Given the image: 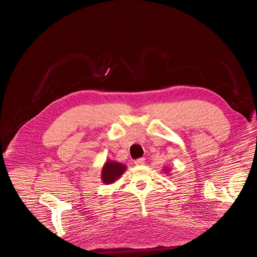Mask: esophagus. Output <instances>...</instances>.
Masks as SVG:
<instances>
[{"instance_id": "obj_1", "label": "esophagus", "mask_w": 257, "mask_h": 257, "mask_svg": "<svg viewBox=\"0 0 257 257\" xmlns=\"http://www.w3.org/2000/svg\"><path fill=\"white\" fill-rule=\"evenodd\" d=\"M144 163H145V159H144V158L137 159V160L134 162V164H135L136 166H141V165H143Z\"/></svg>"}]
</instances>
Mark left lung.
Masks as SVG:
<instances>
[{"label":"left lung","mask_w":257,"mask_h":257,"mask_svg":"<svg viewBox=\"0 0 257 257\" xmlns=\"http://www.w3.org/2000/svg\"><path fill=\"white\" fill-rule=\"evenodd\" d=\"M165 170H166V169H165ZM168 171H169V169H168V170H167V172H168Z\"/></svg>","instance_id":"left-lung-1"}]
</instances>
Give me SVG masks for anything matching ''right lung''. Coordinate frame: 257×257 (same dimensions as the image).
Returning a JSON list of instances; mask_svg holds the SVG:
<instances>
[{"label":"right lung","mask_w":257,"mask_h":257,"mask_svg":"<svg viewBox=\"0 0 257 257\" xmlns=\"http://www.w3.org/2000/svg\"><path fill=\"white\" fill-rule=\"evenodd\" d=\"M127 167L115 161H106L101 169V180L104 184H112L119 179Z\"/></svg>","instance_id":"1"}]
</instances>
